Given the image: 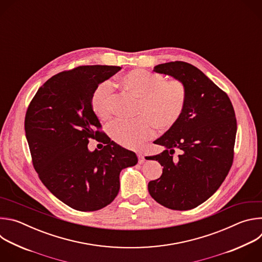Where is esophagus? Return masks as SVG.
<instances>
[{
	"mask_svg": "<svg viewBox=\"0 0 262 262\" xmlns=\"http://www.w3.org/2000/svg\"><path fill=\"white\" fill-rule=\"evenodd\" d=\"M137 157H138V161H139V164H143L145 162V158L142 154H137Z\"/></svg>",
	"mask_w": 262,
	"mask_h": 262,
	"instance_id": "1",
	"label": "esophagus"
}]
</instances>
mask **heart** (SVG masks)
Here are the masks:
<instances>
[{
	"instance_id": "b5f03b06",
	"label": "heart",
	"mask_w": 262,
	"mask_h": 262,
	"mask_svg": "<svg viewBox=\"0 0 262 262\" xmlns=\"http://www.w3.org/2000/svg\"><path fill=\"white\" fill-rule=\"evenodd\" d=\"M122 86L139 98L135 121L114 120L107 125V135L117 144L136 148L155 135L173 128L180 119L186 102V87L180 80H167L161 73L133 69L120 78ZM113 86L107 81L98 84L90 97L93 113L101 120L113 112Z\"/></svg>"
}]
</instances>
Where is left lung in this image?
Listing matches in <instances>:
<instances>
[{
    "label": "left lung",
    "instance_id": "left-lung-1",
    "mask_svg": "<svg viewBox=\"0 0 262 262\" xmlns=\"http://www.w3.org/2000/svg\"><path fill=\"white\" fill-rule=\"evenodd\" d=\"M154 70L183 82L188 96L176 125L155 142L167 149L147 159L163 166L148 191L167 208L189 210L212 196L230 171L237 127L234 108L226 92L190 63L168 62ZM175 147L182 151L177 161L171 157Z\"/></svg>",
    "mask_w": 262,
    "mask_h": 262
}]
</instances>
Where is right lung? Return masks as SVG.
<instances>
[{
  "mask_svg": "<svg viewBox=\"0 0 262 262\" xmlns=\"http://www.w3.org/2000/svg\"><path fill=\"white\" fill-rule=\"evenodd\" d=\"M119 66L86 65L59 72L31 100L25 130L32 163L48 190L80 211L103 208L119 192V174L135 166L133 151L101 132L90 97L95 87L114 76ZM89 138L105 144L88 150Z\"/></svg>",
  "mask_w": 262,
  "mask_h": 262,
  "instance_id": "1",
  "label": "right lung"
}]
</instances>
